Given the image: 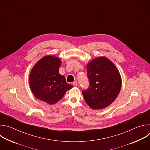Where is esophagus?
<instances>
[{"label": "esophagus", "mask_w": 150, "mask_h": 150, "mask_svg": "<svg viewBox=\"0 0 150 150\" xmlns=\"http://www.w3.org/2000/svg\"><path fill=\"white\" fill-rule=\"evenodd\" d=\"M72 84H73V85H74L75 87H76L77 85H78V82H77L76 81H74V82L72 83Z\"/></svg>", "instance_id": "1"}]
</instances>
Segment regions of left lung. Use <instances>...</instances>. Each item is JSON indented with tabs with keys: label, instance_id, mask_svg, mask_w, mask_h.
Segmentation results:
<instances>
[{
	"label": "left lung",
	"instance_id": "left-lung-1",
	"mask_svg": "<svg viewBox=\"0 0 150 150\" xmlns=\"http://www.w3.org/2000/svg\"><path fill=\"white\" fill-rule=\"evenodd\" d=\"M90 86L82 91L85 102L94 110L104 109L119 95L122 79L114 63L105 57H98L87 65Z\"/></svg>",
	"mask_w": 150,
	"mask_h": 150
}]
</instances>
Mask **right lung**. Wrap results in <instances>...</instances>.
Here are the masks:
<instances>
[{"label":"right lung","instance_id":"right-lung-1","mask_svg":"<svg viewBox=\"0 0 150 150\" xmlns=\"http://www.w3.org/2000/svg\"><path fill=\"white\" fill-rule=\"evenodd\" d=\"M61 62L56 56H46L35 63L29 76L30 87L34 96L49 104L58 102L73 87L59 72Z\"/></svg>","mask_w":150,"mask_h":150}]
</instances>
